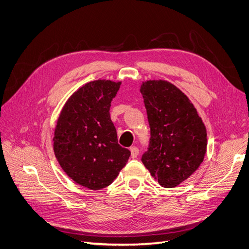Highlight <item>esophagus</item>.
Segmentation results:
<instances>
[{
  "label": "esophagus",
  "mask_w": 249,
  "mask_h": 249,
  "mask_svg": "<svg viewBox=\"0 0 249 249\" xmlns=\"http://www.w3.org/2000/svg\"><path fill=\"white\" fill-rule=\"evenodd\" d=\"M130 150H131V157L137 158V156L139 155V149L137 147H132Z\"/></svg>",
  "instance_id": "34e87169"
}]
</instances>
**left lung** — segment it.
I'll return each instance as SVG.
<instances>
[{
	"label": "left lung",
	"mask_w": 249,
	"mask_h": 249,
	"mask_svg": "<svg viewBox=\"0 0 249 249\" xmlns=\"http://www.w3.org/2000/svg\"><path fill=\"white\" fill-rule=\"evenodd\" d=\"M150 125V142L142 162L164 188H174L190 177L206 153V128L189 98L166 81L141 85Z\"/></svg>",
	"instance_id": "left-lung-1"
}]
</instances>
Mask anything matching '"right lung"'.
Here are the masks:
<instances>
[{
  "label": "right lung",
  "instance_id": "right-lung-1",
  "mask_svg": "<svg viewBox=\"0 0 249 249\" xmlns=\"http://www.w3.org/2000/svg\"><path fill=\"white\" fill-rule=\"evenodd\" d=\"M121 84L98 79L79 88L55 127L53 148L59 164L71 180L91 190L110 185L131 155L118 144L109 113Z\"/></svg>",
  "mask_w": 249,
  "mask_h": 249
}]
</instances>
